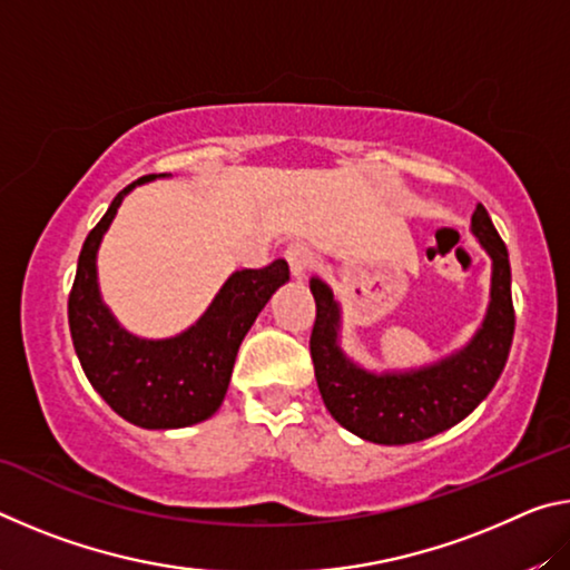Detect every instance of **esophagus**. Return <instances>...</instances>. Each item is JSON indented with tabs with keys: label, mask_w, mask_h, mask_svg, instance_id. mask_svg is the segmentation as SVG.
Segmentation results:
<instances>
[{
	"label": "esophagus",
	"mask_w": 570,
	"mask_h": 570,
	"mask_svg": "<svg viewBox=\"0 0 570 570\" xmlns=\"http://www.w3.org/2000/svg\"><path fill=\"white\" fill-rule=\"evenodd\" d=\"M284 256H286L288 266H292V274H294L296 278H304L306 272H308V266L314 264V254H312V248H308L306 244H292V246H286Z\"/></svg>",
	"instance_id": "esophagus-1"
}]
</instances>
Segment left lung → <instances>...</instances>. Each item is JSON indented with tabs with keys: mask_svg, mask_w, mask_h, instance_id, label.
<instances>
[{
	"mask_svg": "<svg viewBox=\"0 0 570 570\" xmlns=\"http://www.w3.org/2000/svg\"><path fill=\"white\" fill-rule=\"evenodd\" d=\"M470 230L490 256L488 312L465 346L432 364L384 372L356 364L342 350V306L330 284L320 276L308 282L316 302V322L308 342L316 384L326 410L352 435L377 445L428 440L465 420L495 387L515 332L510 262L503 238L480 204L472 214Z\"/></svg>",
	"mask_w": 570,
	"mask_h": 570,
	"instance_id": "8db88e82",
	"label": "left lung"
}]
</instances>
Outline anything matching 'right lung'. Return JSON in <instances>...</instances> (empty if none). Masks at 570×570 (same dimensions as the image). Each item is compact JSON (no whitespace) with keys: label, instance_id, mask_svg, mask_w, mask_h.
I'll list each match as a JSON object with an SVG mask.
<instances>
[{"label":"right lung","instance_id":"right-lung-1","mask_svg":"<svg viewBox=\"0 0 570 570\" xmlns=\"http://www.w3.org/2000/svg\"><path fill=\"white\" fill-rule=\"evenodd\" d=\"M166 178L146 176L120 190L88 238L67 302L72 344L85 377L122 420L146 430H178L216 414L226 397L238 346L278 286L288 264L240 268L218 288L196 324L168 340H146L125 330L102 302L98 250L122 198L135 186Z\"/></svg>","mask_w":570,"mask_h":570}]
</instances>
